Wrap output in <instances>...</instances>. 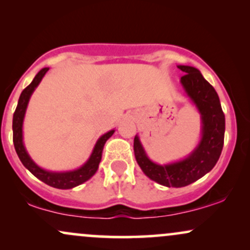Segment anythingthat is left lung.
<instances>
[{"instance_id": "left-lung-1", "label": "left lung", "mask_w": 250, "mask_h": 250, "mask_svg": "<svg viewBox=\"0 0 250 250\" xmlns=\"http://www.w3.org/2000/svg\"><path fill=\"white\" fill-rule=\"evenodd\" d=\"M177 68L185 74L180 81L183 91L200 114L199 143L187 156L179 161L160 165L149 159L139 135H135L134 139V153L137 165L146 176L168 188L186 187L205 176L215 167L223 148L226 129L225 114L213 85L195 67L180 64Z\"/></svg>"}]
</instances>
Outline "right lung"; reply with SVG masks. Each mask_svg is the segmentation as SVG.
Listing matches in <instances>:
<instances>
[{"mask_svg": "<svg viewBox=\"0 0 250 250\" xmlns=\"http://www.w3.org/2000/svg\"><path fill=\"white\" fill-rule=\"evenodd\" d=\"M48 70H49V68H42V69L36 74V76L34 77V80L31 81L30 84L21 93V96H20L19 99V103H17L16 110L13 116L14 147H15L17 156L21 160L22 165H23L34 176H36L37 179L41 180L42 182L50 186V187L57 189H71L82 185V183H84L85 181L91 179V177L95 175L102 159L103 147H104L108 139H110V137L113 136V134L115 133V129H111V130L101 135V136L97 139L95 146H94L93 150H91L90 156L88 157L87 161L83 163L81 167L73 169V170L65 171H53L40 167V166L31 159L30 155L28 154L27 149H25L23 142V121L25 111H27L28 104H29L30 97L33 95L34 91H35L37 85L40 84V82L42 81L43 76L47 74Z\"/></svg>", "mask_w": 250, "mask_h": 250, "instance_id": "add662e5", "label": "right lung"}]
</instances>
